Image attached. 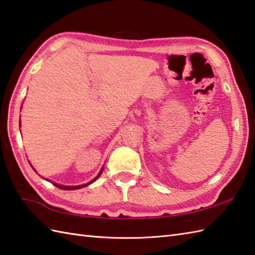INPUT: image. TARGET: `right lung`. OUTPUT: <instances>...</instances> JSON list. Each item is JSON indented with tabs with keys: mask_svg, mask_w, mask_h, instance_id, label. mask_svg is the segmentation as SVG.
Returning a JSON list of instances; mask_svg holds the SVG:
<instances>
[{
	"mask_svg": "<svg viewBox=\"0 0 255 255\" xmlns=\"http://www.w3.org/2000/svg\"><path fill=\"white\" fill-rule=\"evenodd\" d=\"M19 127H20V121H19ZM29 162V161H28ZM29 164H30V162H29ZM30 166L32 167V169H34V166H32L31 164H30ZM35 170V169H34ZM103 170H104V166L102 167L101 169V171H100V173L99 174L96 175V177L95 178H93V180L92 181H90L89 183H86V184H82V185H75V186H67V185H61V184H58V183H56V182H51L50 180H48V178H46V181H48V182H51L53 185L55 186H57V187H59V188H61V189H67V191H73V189H79V188H82V187H85V186H88V185H90V184H92V183H94L97 178L100 177V175L102 174V172H103ZM35 172H36V170H35Z\"/></svg>",
	"mask_w": 255,
	"mask_h": 255,
	"instance_id": "right-lung-1",
	"label": "right lung"
}]
</instances>
